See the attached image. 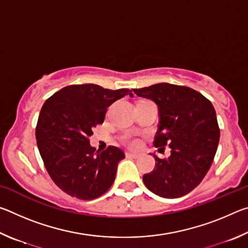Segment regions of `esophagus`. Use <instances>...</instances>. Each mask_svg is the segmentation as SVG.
<instances>
[{
	"instance_id": "obj_1",
	"label": "esophagus",
	"mask_w": 248,
	"mask_h": 248,
	"mask_svg": "<svg viewBox=\"0 0 248 248\" xmlns=\"http://www.w3.org/2000/svg\"><path fill=\"white\" fill-rule=\"evenodd\" d=\"M125 155H127L128 157H131V158H138V157L140 156V154L132 153V152H127V153H125Z\"/></svg>"
}]
</instances>
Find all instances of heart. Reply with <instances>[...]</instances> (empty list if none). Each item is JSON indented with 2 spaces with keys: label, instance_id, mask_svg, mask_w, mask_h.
<instances>
[{
  "label": "heart",
  "instance_id": "1",
  "mask_svg": "<svg viewBox=\"0 0 248 248\" xmlns=\"http://www.w3.org/2000/svg\"><path fill=\"white\" fill-rule=\"evenodd\" d=\"M127 142H128V144H129V145H131V146H136V145L138 144V142H137L136 140L130 139V138H128V139H127Z\"/></svg>",
  "mask_w": 248,
  "mask_h": 248
}]
</instances>
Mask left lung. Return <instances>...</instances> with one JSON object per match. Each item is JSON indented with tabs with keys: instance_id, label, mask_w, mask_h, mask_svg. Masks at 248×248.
<instances>
[{
	"instance_id": "left-lung-1",
	"label": "left lung",
	"mask_w": 248,
	"mask_h": 248,
	"mask_svg": "<svg viewBox=\"0 0 248 248\" xmlns=\"http://www.w3.org/2000/svg\"><path fill=\"white\" fill-rule=\"evenodd\" d=\"M132 91L157 105L154 146L170 148L167 159L153 155L155 167L143 176L144 185L162 198L187 195L201 183L215 158L220 140L215 108L199 92L186 86L158 83Z\"/></svg>"
}]
</instances>
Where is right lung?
I'll return each mask as SVG.
<instances>
[{
  "instance_id": "add662e5",
  "label": "right lung",
  "mask_w": 248,
  "mask_h": 248,
  "mask_svg": "<svg viewBox=\"0 0 248 248\" xmlns=\"http://www.w3.org/2000/svg\"><path fill=\"white\" fill-rule=\"evenodd\" d=\"M125 95L133 97L128 89L82 84L65 86L46 100L37 123V145L50 177L68 195L92 200L114 183L124 152L116 146L96 151L89 138L107 108Z\"/></svg>"
}]
</instances>
